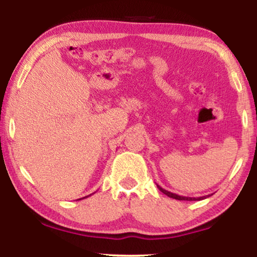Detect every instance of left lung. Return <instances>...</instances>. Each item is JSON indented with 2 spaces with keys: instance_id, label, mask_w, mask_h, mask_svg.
<instances>
[{
  "instance_id": "obj_1",
  "label": "left lung",
  "mask_w": 257,
  "mask_h": 257,
  "mask_svg": "<svg viewBox=\"0 0 257 257\" xmlns=\"http://www.w3.org/2000/svg\"><path fill=\"white\" fill-rule=\"evenodd\" d=\"M157 187L160 189V192H163L164 194H166L167 196H170L172 199H175V200H186V201H199V200H203L206 198H209L212 194H208V195H203V196H199V198H191V196H182V195H178L175 194V193H172V192H168L166 189H164L163 187H160L159 185H157Z\"/></svg>"
}]
</instances>
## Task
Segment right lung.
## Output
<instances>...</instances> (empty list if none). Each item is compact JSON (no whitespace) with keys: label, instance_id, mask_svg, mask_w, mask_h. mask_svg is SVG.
Masks as SVG:
<instances>
[{"label":"right lung","instance_id":"add662e5","mask_svg":"<svg viewBox=\"0 0 257 257\" xmlns=\"http://www.w3.org/2000/svg\"><path fill=\"white\" fill-rule=\"evenodd\" d=\"M84 198H87V196H84ZM84 198H83V199H84ZM79 200H80V199H79Z\"/></svg>","mask_w":257,"mask_h":257}]
</instances>
